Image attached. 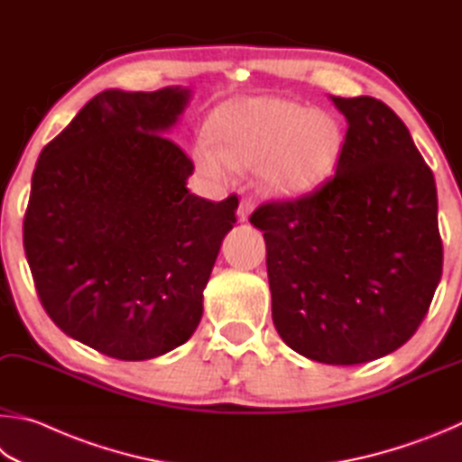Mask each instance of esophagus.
I'll return each instance as SVG.
<instances>
[{
	"mask_svg": "<svg viewBox=\"0 0 462 462\" xmlns=\"http://www.w3.org/2000/svg\"><path fill=\"white\" fill-rule=\"evenodd\" d=\"M249 213H252V200H247V199H244L239 202V208H237V218L241 223H245L247 221V217H249Z\"/></svg>",
	"mask_w": 462,
	"mask_h": 462,
	"instance_id": "34e87169",
	"label": "esophagus"
}]
</instances>
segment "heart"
I'll use <instances>...</instances> for the list:
<instances>
[{
  "label": "heart",
  "instance_id": "obj_1",
  "mask_svg": "<svg viewBox=\"0 0 462 462\" xmlns=\"http://www.w3.org/2000/svg\"><path fill=\"white\" fill-rule=\"evenodd\" d=\"M215 149L197 148L202 174L225 178L231 168H260L265 190L296 197L333 172L343 152V127L328 111L278 97L226 103L213 117Z\"/></svg>",
  "mask_w": 462,
  "mask_h": 462
}]
</instances>
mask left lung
<instances>
[{
  "mask_svg": "<svg viewBox=\"0 0 462 462\" xmlns=\"http://www.w3.org/2000/svg\"><path fill=\"white\" fill-rule=\"evenodd\" d=\"M346 119L335 176L249 217L268 247L272 319L290 349L357 365L410 341L442 276L432 170L374 97H330Z\"/></svg>",
  "mask_w": 462,
  "mask_h": 462,
  "instance_id": "8db88e82",
  "label": "left lung"
}]
</instances>
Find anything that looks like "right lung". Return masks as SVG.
Returning <instances> with one entry per match:
<instances>
[{"label": "right lung", "instance_id": "obj_1", "mask_svg": "<svg viewBox=\"0 0 462 462\" xmlns=\"http://www.w3.org/2000/svg\"><path fill=\"white\" fill-rule=\"evenodd\" d=\"M190 88H109L40 152L23 217L36 292L62 333L113 359L189 341L236 223V197L189 192L194 164L166 135Z\"/></svg>", "mask_w": 462, "mask_h": 462}]
</instances>
